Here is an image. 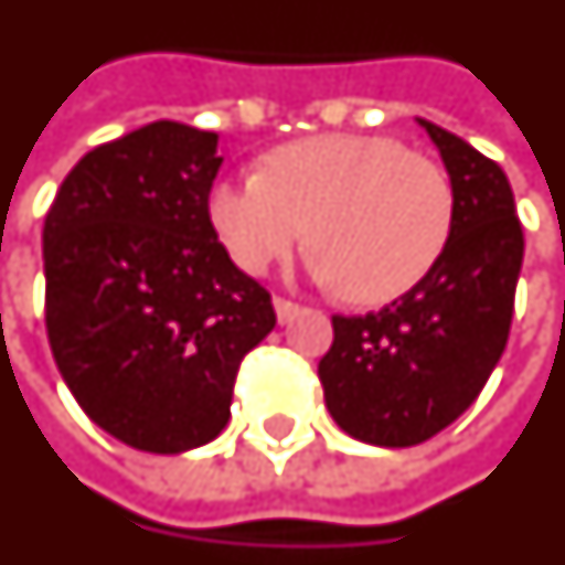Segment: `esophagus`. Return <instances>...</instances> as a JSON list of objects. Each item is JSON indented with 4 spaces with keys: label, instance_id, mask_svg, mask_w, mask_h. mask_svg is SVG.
I'll return each mask as SVG.
<instances>
[{
    "label": "esophagus",
    "instance_id": "esophagus-1",
    "mask_svg": "<svg viewBox=\"0 0 565 565\" xmlns=\"http://www.w3.org/2000/svg\"><path fill=\"white\" fill-rule=\"evenodd\" d=\"M274 310H277L279 322L288 324L300 312V303H295V300L288 298H274Z\"/></svg>",
    "mask_w": 565,
    "mask_h": 565
}]
</instances>
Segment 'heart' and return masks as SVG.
<instances>
[{
	"instance_id": "heart-1",
	"label": "heart",
	"mask_w": 565,
	"mask_h": 565,
	"mask_svg": "<svg viewBox=\"0 0 565 565\" xmlns=\"http://www.w3.org/2000/svg\"><path fill=\"white\" fill-rule=\"evenodd\" d=\"M210 222L243 270L265 274L307 241L316 274L376 307L413 291L448 249L446 168L385 135H316L277 147L265 171L216 180Z\"/></svg>"
}]
</instances>
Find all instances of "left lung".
<instances>
[{
  "instance_id": "1",
  "label": "left lung",
  "mask_w": 565,
  "mask_h": 565,
  "mask_svg": "<svg viewBox=\"0 0 565 565\" xmlns=\"http://www.w3.org/2000/svg\"><path fill=\"white\" fill-rule=\"evenodd\" d=\"M455 186V232L427 277L367 316H333L319 361L328 413L382 448L418 446L476 403L514 312L524 232L509 177L463 138L418 119Z\"/></svg>"
}]
</instances>
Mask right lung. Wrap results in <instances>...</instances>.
Segmentation results:
<instances>
[{"instance_id":"obj_1","label":"right lung","mask_w":565,"mask_h":565,"mask_svg":"<svg viewBox=\"0 0 565 565\" xmlns=\"http://www.w3.org/2000/svg\"><path fill=\"white\" fill-rule=\"evenodd\" d=\"M220 135L159 119L89 150L44 220L56 367L119 443L180 455L232 415L243 355L277 324L210 222Z\"/></svg>"}]
</instances>
